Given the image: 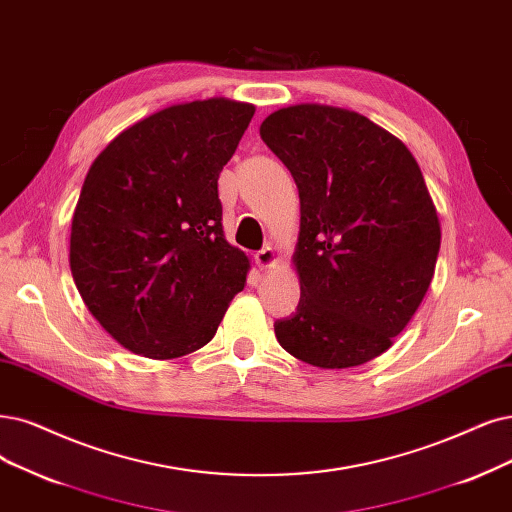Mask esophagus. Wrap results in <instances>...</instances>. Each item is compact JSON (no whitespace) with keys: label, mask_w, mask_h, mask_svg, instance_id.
Returning a JSON list of instances; mask_svg holds the SVG:
<instances>
[{"label":"esophagus","mask_w":512,"mask_h":512,"mask_svg":"<svg viewBox=\"0 0 512 512\" xmlns=\"http://www.w3.org/2000/svg\"><path fill=\"white\" fill-rule=\"evenodd\" d=\"M276 261H278V257H276L274 246H263L261 251H257V253H255V263H257V266H259L261 270L274 268V266H276Z\"/></svg>","instance_id":"1"}]
</instances>
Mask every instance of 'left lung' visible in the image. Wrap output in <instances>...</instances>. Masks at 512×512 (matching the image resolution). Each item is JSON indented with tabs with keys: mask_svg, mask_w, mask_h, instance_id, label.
Segmentation results:
<instances>
[{
	"mask_svg": "<svg viewBox=\"0 0 512 512\" xmlns=\"http://www.w3.org/2000/svg\"><path fill=\"white\" fill-rule=\"evenodd\" d=\"M259 135L301 204V297L274 323L276 339L320 369L363 365L392 346L434 276L441 225L422 170L403 141L350 109L285 107Z\"/></svg>",
	"mask_w": 512,
	"mask_h": 512,
	"instance_id": "left-lung-1",
	"label": "left lung"
}]
</instances>
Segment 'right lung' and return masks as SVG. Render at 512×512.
Wrapping results in <instances>:
<instances>
[{
    "mask_svg": "<svg viewBox=\"0 0 512 512\" xmlns=\"http://www.w3.org/2000/svg\"><path fill=\"white\" fill-rule=\"evenodd\" d=\"M255 107L206 99L126 128L92 162L71 221L84 304L126 350L177 358L211 342L249 257L225 240L219 173Z\"/></svg>",
    "mask_w": 512,
    "mask_h": 512,
    "instance_id": "obj_1",
    "label": "right lung"
}]
</instances>
